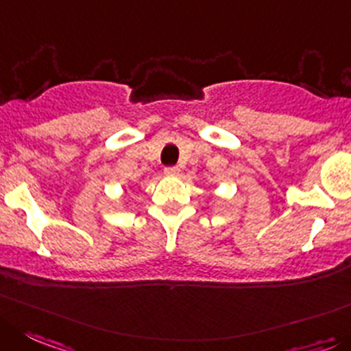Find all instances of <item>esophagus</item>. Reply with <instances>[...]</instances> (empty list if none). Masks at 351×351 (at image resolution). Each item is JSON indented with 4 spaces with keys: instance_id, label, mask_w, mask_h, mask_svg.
Returning <instances> with one entry per match:
<instances>
[{
    "instance_id": "obj_1",
    "label": "esophagus",
    "mask_w": 351,
    "mask_h": 351,
    "mask_svg": "<svg viewBox=\"0 0 351 351\" xmlns=\"http://www.w3.org/2000/svg\"><path fill=\"white\" fill-rule=\"evenodd\" d=\"M180 173V168H176V166H169V168L165 169V175L168 176H176Z\"/></svg>"
}]
</instances>
